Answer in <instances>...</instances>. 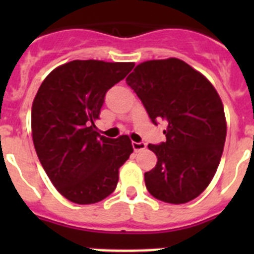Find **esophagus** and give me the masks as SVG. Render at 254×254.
Returning a JSON list of instances; mask_svg holds the SVG:
<instances>
[{"label":"esophagus","instance_id":"1","mask_svg":"<svg viewBox=\"0 0 254 254\" xmlns=\"http://www.w3.org/2000/svg\"><path fill=\"white\" fill-rule=\"evenodd\" d=\"M132 147L136 152L141 151V150L146 149V143L145 142H132Z\"/></svg>","mask_w":254,"mask_h":254}]
</instances>
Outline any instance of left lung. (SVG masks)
I'll return each instance as SVG.
<instances>
[{"label": "left lung", "mask_w": 254, "mask_h": 254, "mask_svg": "<svg viewBox=\"0 0 254 254\" xmlns=\"http://www.w3.org/2000/svg\"><path fill=\"white\" fill-rule=\"evenodd\" d=\"M154 125L167 123L165 142L149 143L158 156L145 173L150 194L163 202H190L207 188L223 155L226 121L207 78L178 58L142 62L126 78Z\"/></svg>", "instance_id": "obj_1"}]
</instances>
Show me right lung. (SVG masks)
Segmentation results:
<instances>
[{
  "mask_svg": "<svg viewBox=\"0 0 254 254\" xmlns=\"http://www.w3.org/2000/svg\"><path fill=\"white\" fill-rule=\"evenodd\" d=\"M132 62L71 61L44 78L31 107V134L47 176L68 201L90 205L116 190L118 172L133 152L128 136L108 138L95 121L107 91Z\"/></svg>",
  "mask_w": 254,
  "mask_h": 254,
  "instance_id": "obj_1",
  "label": "right lung"
}]
</instances>
